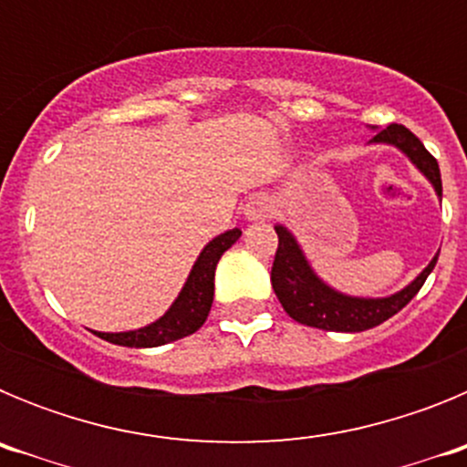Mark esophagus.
<instances>
[{
  "label": "esophagus",
  "instance_id": "34e87169",
  "mask_svg": "<svg viewBox=\"0 0 467 467\" xmlns=\"http://www.w3.org/2000/svg\"><path fill=\"white\" fill-rule=\"evenodd\" d=\"M274 210V201L269 196H253L250 201L245 203L243 213L250 222H259V220H266Z\"/></svg>",
  "mask_w": 467,
  "mask_h": 467
}]
</instances>
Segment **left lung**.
Masks as SVG:
<instances>
[{"instance_id":"8db88e82","label":"left lung","mask_w":467,"mask_h":467,"mask_svg":"<svg viewBox=\"0 0 467 467\" xmlns=\"http://www.w3.org/2000/svg\"><path fill=\"white\" fill-rule=\"evenodd\" d=\"M372 142L395 144L398 150H402L410 156L411 163L431 180L437 196H442V177H440L437 159L410 128H404L402 123H390L374 135ZM275 234H278V250L271 266V285H274L275 296L287 316L295 317L296 323L327 329V332H365V329L386 323L388 317H393L414 299L437 264L435 254L426 269L420 271L419 278L398 295L383 296V299H360V296L341 295L317 278L296 245L295 236L285 226H275Z\"/></svg>"}]
</instances>
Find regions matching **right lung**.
Listing matches in <instances>:
<instances>
[{
  "mask_svg": "<svg viewBox=\"0 0 467 467\" xmlns=\"http://www.w3.org/2000/svg\"><path fill=\"white\" fill-rule=\"evenodd\" d=\"M241 238V229H231L222 236L213 238L208 245L203 247L201 257L193 264L192 274H189L187 283H184L182 292L175 299L166 316H161L156 323L147 325L142 329H133V332H95L100 339L109 341L117 346H128V348H154V346L171 344V341L182 339L189 334L196 332L208 317L210 306H213L214 296V269L220 262L222 254L229 250L234 243Z\"/></svg>",
  "mask_w": 467,
  "mask_h": 467,
  "instance_id": "1",
  "label": "right lung"
}]
</instances>
